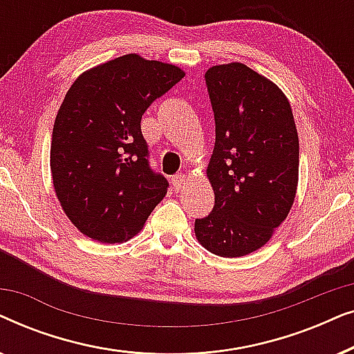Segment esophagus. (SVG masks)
I'll return each mask as SVG.
<instances>
[{
    "instance_id": "esophagus-1",
    "label": "esophagus",
    "mask_w": 354,
    "mask_h": 354,
    "mask_svg": "<svg viewBox=\"0 0 354 354\" xmlns=\"http://www.w3.org/2000/svg\"><path fill=\"white\" fill-rule=\"evenodd\" d=\"M172 182H174V187L177 188V190H180L187 185V176L185 174H176V176L172 177Z\"/></svg>"
}]
</instances>
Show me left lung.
Here are the masks:
<instances>
[{
    "label": "left lung",
    "instance_id": "obj_1",
    "mask_svg": "<svg viewBox=\"0 0 354 354\" xmlns=\"http://www.w3.org/2000/svg\"><path fill=\"white\" fill-rule=\"evenodd\" d=\"M205 77L216 120L206 169L214 207L195 221V235L212 254L240 258L268 243L292 209L298 132L287 96L268 77L241 62L212 66Z\"/></svg>",
    "mask_w": 354,
    "mask_h": 354
}]
</instances>
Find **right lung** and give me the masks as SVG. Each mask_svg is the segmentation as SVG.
<instances>
[{
  "instance_id": "add662e5",
  "label": "right lung",
  "mask_w": 354,
  "mask_h": 354,
  "mask_svg": "<svg viewBox=\"0 0 354 354\" xmlns=\"http://www.w3.org/2000/svg\"><path fill=\"white\" fill-rule=\"evenodd\" d=\"M183 77L180 67L132 53L82 72L67 90L53 125V187L91 240H130L166 196L169 183L148 166L140 122Z\"/></svg>"
}]
</instances>
